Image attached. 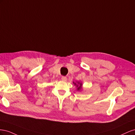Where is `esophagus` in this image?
<instances>
[{
	"label": "esophagus",
	"mask_w": 135,
	"mask_h": 135,
	"mask_svg": "<svg viewBox=\"0 0 135 135\" xmlns=\"http://www.w3.org/2000/svg\"><path fill=\"white\" fill-rule=\"evenodd\" d=\"M61 79L63 81H66L67 80V78L66 76H62L61 77Z\"/></svg>",
	"instance_id": "esophagus-1"
}]
</instances>
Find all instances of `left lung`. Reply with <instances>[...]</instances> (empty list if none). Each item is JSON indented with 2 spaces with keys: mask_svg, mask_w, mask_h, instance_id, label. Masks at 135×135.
<instances>
[{
  "mask_svg": "<svg viewBox=\"0 0 135 135\" xmlns=\"http://www.w3.org/2000/svg\"><path fill=\"white\" fill-rule=\"evenodd\" d=\"M73 83H74V85H75L76 87H77V91H81V88H82V83L81 82H78V81L76 83L74 82H73Z\"/></svg>",
  "mask_w": 135,
  "mask_h": 135,
  "instance_id": "1",
  "label": "left lung"
}]
</instances>
